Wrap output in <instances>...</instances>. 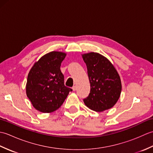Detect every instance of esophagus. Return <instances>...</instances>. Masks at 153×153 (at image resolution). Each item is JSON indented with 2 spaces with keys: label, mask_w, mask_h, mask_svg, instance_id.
Returning <instances> with one entry per match:
<instances>
[{
  "label": "esophagus",
  "mask_w": 153,
  "mask_h": 153,
  "mask_svg": "<svg viewBox=\"0 0 153 153\" xmlns=\"http://www.w3.org/2000/svg\"><path fill=\"white\" fill-rule=\"evenodd\" d=\"M76 89H77L76 86H73V87H72V89H73V91H76Z\"/></svg>",
  "instance_id": "34e87169"
}]
</instances>
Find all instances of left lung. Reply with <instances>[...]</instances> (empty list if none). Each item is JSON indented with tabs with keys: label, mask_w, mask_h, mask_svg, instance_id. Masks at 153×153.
Masks as SVG:
<instances>
[{
	"label": "left lung",
	"mask_w": 153,
	"mask_h": 153,
	"mask_svg": "<svg viewBox=\"0 0 153 153\" xmlns=\"http://www.w3.org/2000/svg\"><path fill=\"white\" fill-rule=\"evenodd\" d=\"M87 68L91 90L83 99L90 109L102 112L111 108L118 101L122 91L119 75L112 63L97 53L82 55Z\"/></svg>",
	"instance_id": "left-lung-1"
}]
</instances>
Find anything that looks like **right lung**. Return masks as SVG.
Masks as SVG:
<instances>
[{
    "label": "right lung",
    "mask_w": 153,
    "mask_h": 153,
    "mask_svg": "<svg viewBox=\"0 0 153 153\" xmlns=\"http://www.w3.org/2000/svg\"><path fill=\"white\" fill-rule=\"evenodd\" d=\"M66 54L53 51L42 56L29 72L26 94L35 109L44 113L59 108L72 89L64 85L60 71Z\"/></svg>",
    "instance_id": "1"
}]
</instances>
